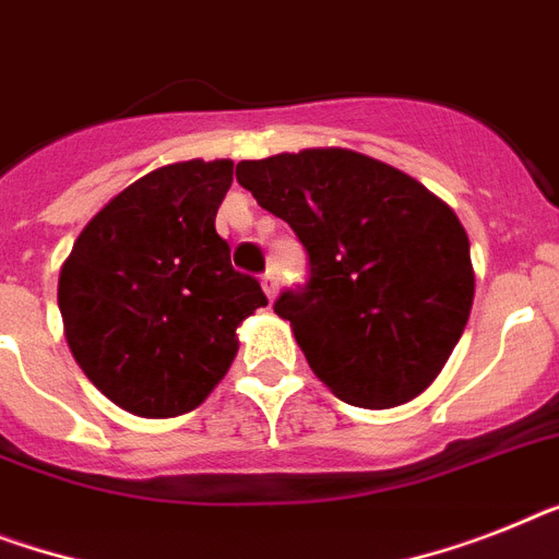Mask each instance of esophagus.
Returning <instances> with one entry per match:
<instances>
[{
	"label": "esophagus",
	"mask_w": 559,
	"mask_h": 559,
	"mask_svg": "<svg viewBox=\"0 0 559 559\" xmlns=\"http://www.w3.org/2000/svg\"><path fill=\"white\" fill-rule=\"evenodd\" d=\"M262 290H265V297H269V302H274L276 290H280V283H276L274 271H269V274L262 276Z\"/></svg>",
	"instance_id": "obj_1"
}]
</instances>
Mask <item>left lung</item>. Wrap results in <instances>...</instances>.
I'll return each mask as SVG.
<instances>
[{"label": "left lung", "mask_w": 559, "mask_h": 559, "mask_svg": "<svg viewBox=\"0 0 559 559\" xmlns=\"http://www.w3.org/2000/svg\"><path fill=\"white\" fill-rule=\"evenodd\" d=\"M237 179L306 246V288L285 290L274 311L331 394L359 408L423 394L474 302L472 246L454 211L348 147L246 159Z\"/></svg>", "instance_id": "obj_1"}]
</instances>
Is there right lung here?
<instances>
[{
  "label": "right lung",
  "mask_w": 559,
  "mask_h": 559,
  "mask_svg": "<svg viewBox=\"0 0 559 559\" xmlns=\"http://www.w3.org/2000/svg\"><path fill=\"white\" fill-rule=\"evenodd\" d=\"M230 182V159L151 170L82 228L62 262L68 348L122 412H193L228 373L242 320L269 306L214 228Z\"/></svg>",
  "instance_id": "1"
}]
</instances>
